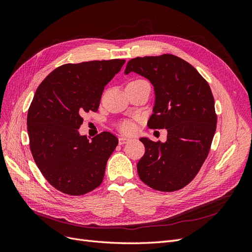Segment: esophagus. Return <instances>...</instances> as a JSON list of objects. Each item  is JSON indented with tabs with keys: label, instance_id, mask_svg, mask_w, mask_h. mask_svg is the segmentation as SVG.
I'll return each instance as SVG.
<instances>
[{
	"label": "esophagus",
	"instance_id": "34e87169",
	"mask_svg": "<svg viewBox=\"0 0 252 252\" xmlns=\"http://www.w3.org/2000/svg\"><path fill=\"white\" fill-rule=\"evenodd\" d=\"M129 141H130V140L125 138V136H121V138H119V144H120V145H124V144L128 143Z\"/></svg>",
	"mask_w": 252,
	"mask_h": 252
}]
</instances>
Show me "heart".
<instances>
[{
    "mask_svg": "<svg viewBox=\"0 0 252 252\" xmlns=\"http://www.w3.org/2000/svg\"><path fill=\"white\" fill-rule=\"evenodd\" d=\"M143 81L144 80H135L132 82L135 83V82H143ZM132 82H130V83H132ZM121 130L125 133H130L133 130V126L130 122H124V123H122V125H121Z\"/></svg>",
    "mask_w": 252,
    "mask_h": 252,
    "instance_id": "b5f03b06",
    "label": "heart"
}]
</instances>
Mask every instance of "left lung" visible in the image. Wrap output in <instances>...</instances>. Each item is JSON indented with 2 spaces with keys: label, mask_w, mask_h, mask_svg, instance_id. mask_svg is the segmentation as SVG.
Returning <instances> with one entry per match:
<instances>
[{
  "label": "left lung",
  "mask_w": 252,
  "mask_h": 252,
  "mask_svg": "<svg viewBox=\"0 0 252 252\" xmlns=\"http://www.w3.org/2000/svg\"><path fill=\"white\" fill-rule=\"evenodd\" d=\"M130 72L155 89L148 126L167 129L166 142L140 139L145 155L136 165L139 177L159 191L179 190L193 180L208 156L217 127L211 89L193 66L172 55L132 59L125 69Z\"/></svg>",
  "instance_id": "1"
}]
</instances>
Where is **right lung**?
<instances>
[{"label":"right lung","mask_w":252,"mask_h":252,"mask_svg":"<svg viewBox=\"0 0 252 252\" xmlns=\"http://www.w3.org/2000/svg\"><path fill=\"white\" fill-rule=\"evenodd\" d=\"M125 60L66 64L37 87L27 116L34 162L49 184L69 195H82L101 185L106 164L119 143L104 131L89 141L79 128L83 116L97 111L105 86Z\"/></svg>","instance_id":"add662e5"}]
</instances>
